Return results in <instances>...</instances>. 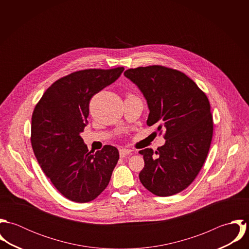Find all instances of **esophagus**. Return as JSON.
Instances as JSON below:
<instances>
[{
    "instance_id": "esophagus-1",
    "label": "esophagus",
    "mask_w": 249,
    "mask_h": 249,
    "mask_svg": "<svg viewBox=\"0 0 249 249\" xmlns=\"http://www.w3.org/2000/svg\"><path fill=\"white\" fill-rule=\"evenodd\" d=\"M119 152H120V157L121 158H124L125 156H128V155L132 154V151L130 149H126V148H121Z\"/></svg>"
}]
</instances>
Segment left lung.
<instances>
[{"label": "left lung", "mask_w": 249, "mask_h": 249, "mask_svg": "<svg viewBox=\"0 0 249 249\" xmlns=\"http://www.w3.org/2000/svg\"><path fill=\"white\" fill-rule=\"evenodd\" d=\"M124 74L144 96L148 126L165 129L164 145L139 151L144 167L139 174L145 189L158 196L185 190L200 172L209 152L213 123L205 93L182 71L160 65L128 69Z\"/></svg>", "instance_id": "1"}]
</instances>
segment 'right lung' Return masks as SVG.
Segmentation results:
<instances>
[{"mask_svg":"<svg viewBox=\"0 0 249 249\" xmlns=\"http://www.w3.org/2000/svg\"><path fill=\"white\" fill-rule=\"evenodd\" d=\"M86 69L53 82L36 105L31 142L46 177L58 192L74 202L95 199L106 189L119 160V151L107 144L90 151L83 132L94 95L113 83L124 71Z\"/></svg>","mask_w":249,"mask_h":249,"instance_id":"add662e5","label":"right lung"}]
</instances>
